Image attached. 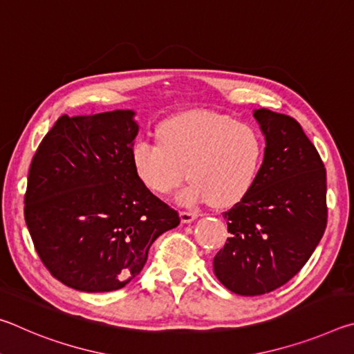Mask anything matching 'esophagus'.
I'll use <instances>...</instances> for the list:
<instances>
[{"instance_id": "34e87169", "label": "esophagus", "mask_w": 354, "mask_h": 354, "mask_svg": "<svg viewBox=\"0 0 354 354\" xmlns=\"http://www.w3.org/2000/svg\"><path fill=\"white\" fill-rule=\"evenodd\" d=\"M179 217H181L183 223H192L196 217H198V214L196 212H187V211H181L179 212Z\"/></svg>"}]
</instances>
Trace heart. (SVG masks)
<instances>
[{"instance_id": "obj_1", "label": "heart", "mask_w": 354, "mask_h": 354, "mask_svg": "<svg viewBox=\"0 0 354 354\" xmlns=\"http://www.w3.org/2000/svg\"><path fill=\"white\" fill-rule=\"evenodd\" d=\"M158 137V142L134 143V170L158 195L169 194L189 175L192 183L178 195L184 206L207 200L218 207L236 205L254 185L266 151L254 127L209 111L165 120Z\"/></svg>"}]
</instances>
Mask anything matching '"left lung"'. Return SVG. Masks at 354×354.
Masks as SVG:
<instances>
[{
	"label": "left lung",
	"instance_id": "8db88e82",
	"mask_svg": "<svg viewBox=\"0 0 354 354\" xmlns=\"http://www.w3.org/2000/svg\"><path fill=\"white\" fill-rule=\"evenodd\" d=\"M253 117L266 139L259 175L223 214L230 237L214 257L226 289L254 297L301 270L326 227V170L295 118L268 109Z\"/></svg>",
	"mask_w": 354,
	"mask_h": 354
}]
</instances>
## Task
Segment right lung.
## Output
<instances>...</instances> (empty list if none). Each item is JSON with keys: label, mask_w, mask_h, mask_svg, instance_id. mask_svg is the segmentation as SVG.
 Instances as JSON below:
<instances>
[{"label": "right lung", "mask_w": 354, "mask_h": 354, "mask_svg": "<svg viewBox=\"0 0 354 354\" xmlns=\"http://www.w3.org/2000/svg\"><path fill=\"white\" fill-rule=\"evenodd\" d=\"M134 117L129 109L59 117L32 158L26 226L41 262L71 289H122L156 239L179 225L134 170Z\"/></svg>", "instance_id": "right-lung-1"}]
</instances>
